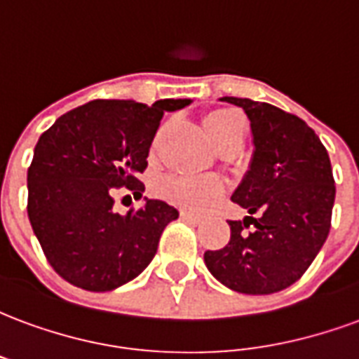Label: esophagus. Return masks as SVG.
I'll use <instances>...</instances> for the list:
<instances>
[{
    "label": "esophagus",
    "instance_id": "obj_1",
    "mask_svg": "<svg viewBox=\"0 0 359 359\" xmlns=\"http://www.w3.org/2000/svg\"><path fill=\"white\" fill-rule=\"evenodd\" d=\"M180 219L182 221H188V223H192V225H200L202 223V217H198L194 213H188V211H180Z\"/></svg>",
    "mask_w": 359,
    "mask_h": 359
}]
</instances>
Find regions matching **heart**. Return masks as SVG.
Segmentation results:
<instances>
[{"mask_svg": "<svg viewBox=\"0 0 359 359\" xmlns=\"http://www.w3.org/2000/svg\"><path fill=\"white\" fill-rule=\"evenodd\" d=\"M202 126L219 149L242 138V118L231 109L219 107V109L205 111L202 115ZM161 134H163V126L154 138V144H151L154 148L159 144ZM154 192L175 208L190 211V213H202L223 196V182L215 177L167 175L157 180Z\"/></svg>", "mask_w": 359, "mask_h": 359, "instance_id": "b5f03b06", "label": "heart"}]
</instances>
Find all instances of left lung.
<instances>
[{
  "label": "left lung",
  "instance_id": "left-lung-1",
  "mask_svg": "<svg viewBox=\"0 0 359 359\" xmlns=\"http://www.w3.org/2000/svg\"><path fill=\"white\" fill-rule=\"evenodd\" d=\"M223 100L246 111L254 134L250 171L231 196L250 217L229 221L231 241L208 250L203 262L231 290L278 292L308 271L327 241L337 190L331 159L300 117L248 97Z\"/></svg>",
  "mask_w": 359,
  "mask_h": 359
}]
</instances>
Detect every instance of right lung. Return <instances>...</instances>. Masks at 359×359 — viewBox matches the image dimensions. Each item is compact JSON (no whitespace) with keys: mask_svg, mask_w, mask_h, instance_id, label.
<instances>
[{"mask_svg":"<svg viewBox=\"0 0 359 359\" xmlns=\"http://www.w3.org/2000/svg\"><path fill=\"white\" fill-rule=\"evenodd\" d=\"M190 100H94L67 111L40 136L28 167V219L59 277L107 292L148 267L163 229L179 211L159 200L126 215L113 210L121 188L140 198L165 111Z\"/></svg>","mask_w":359,"mask_h":359,"instance_id":"obj_1","label":"right lung"}]
</instances>
